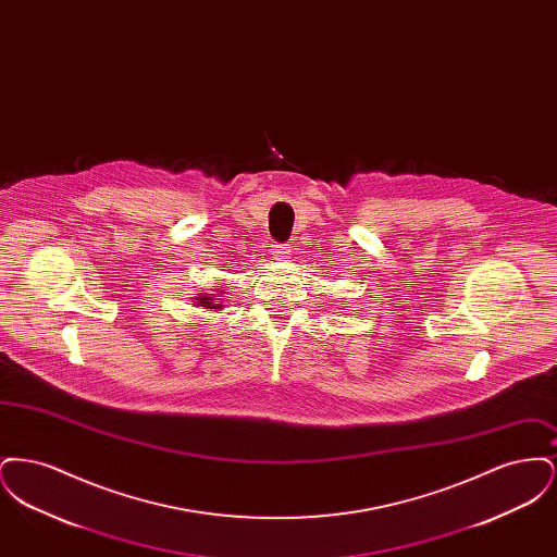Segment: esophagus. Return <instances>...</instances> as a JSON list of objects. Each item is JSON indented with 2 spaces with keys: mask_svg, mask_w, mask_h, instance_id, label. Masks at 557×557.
I'll return each mask as SVG.
<instances>
[{
  "mask_svg": "<svg viewBox=\"0 0 557 557\" xmlns=\"http://www.w3.org/2000/svg\"><path fill=\"white\" fill-rule=\"evenodd\" d=\"M273 257L275 259H288L290 257V246L288 244H273Z\"/></svg>",
  "mask_w": 557,
  "mask_h": 557,
  "instance_id": "esophagus-1",
  "label": "esophagus"
}]
</instances>
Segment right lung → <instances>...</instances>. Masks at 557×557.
Wrapping results in <instances>:
<instances>
[{
  "mask_svg": "<svg viewBox=\"0 0 557 557\" xmlns=\"http://www.w3.org/2000/svg\"><path fill=\"white\" fill-rule=\"evenodd\" d=\"M216 292L221 294L219 288H216ZM219 294H216V296H219ZM216 296H211V294H200V296H196L194 300H196V305H198V307H202V309H221L223 305H219V300H221V298H216Z\"/></svg>",
  "mask_w": 557,
  "mask_h": 557,
  "instance_id": "1",
  "label": "right lung"
}]
</instances>
